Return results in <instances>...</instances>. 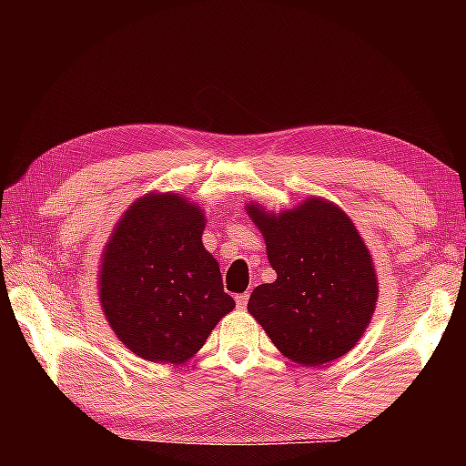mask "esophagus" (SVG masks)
Returning a JSON list of instances; mask_svg holds the SVG:
<instances>
[{
  "label": "esophagus",
  "instance_id": "esophagus-1",
  "mask_svg": "<svg viewBox=\"0 0 466 466\" xmlns=\"http://www.w3.org/2000/svg\"><path fill=\"white\" fill-rule=\"evenodd\" d=\"M236 304H238V309H240V310L247 309V304H248V294H247V291H244V294H238V296H236Z\"/></svg>",
  "mask_w": 466,
  "mask_h": 466
}]
</instances>
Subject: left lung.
Returning a JSON list of instances; mask_svg holds the SVG:
<instances>
[{"label":"left lung","instance_id":"8db88e82","mask_svg":"<svg viewBox=\"0 0 466 466\" xmlns=\"http://www.w3.org/2000/svg\"><path fill=\"white\" fill-rule=\"evenodd\" d=\"M261 230L273 283L252 289L248 312L288 360L329 364L356 347L372 320L378 275L351 218L322 197L279 214L248 201Z\"/></svg>","mask_w":466,"mask_h":466}]
</instances>
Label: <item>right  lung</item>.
Segmentation results:
<instances>
[{
	"label": "right lung",
	"mask_w": 466,
	"mask_h": 466,
	"mask_svg": "<svg viewBox=\"0 0 466 466\" xmlns=\"http://www.w3.org/2000/svg\"><path fill=\"white\" fill-rule=\"evenodd\" d=\"M199 203L146 193L123 211L102 248L98 299L110 329L136 356L185 364L236 302L203 247Z\"/></svg>",
	"instance_id": "obj_1"
}]
</instances>
